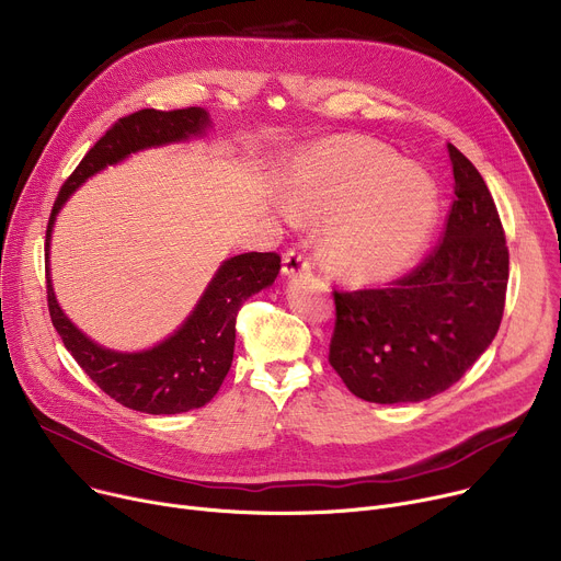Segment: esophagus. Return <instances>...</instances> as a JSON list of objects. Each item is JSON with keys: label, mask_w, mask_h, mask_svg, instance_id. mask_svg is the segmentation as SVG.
I'll use <instances>...</instances> for the list:
<instances>
[{"label": "esophagus", "mask_w": 561, "mask_h": 561, "mask_svg": "<svg viewBox=\"0 0 561 561\" xmlns=\"http://www.w3.org/2000/svg\"><path fill=\"white\" fill-rule=\"evenodd\" d=\"M309 268H311V261H309V256H307L302 250L290 248V250L284 252V266H282L284 275L293 277V275L305 273V271H309Z\"/></svg>", "instance_id": "1"}]
</instances>
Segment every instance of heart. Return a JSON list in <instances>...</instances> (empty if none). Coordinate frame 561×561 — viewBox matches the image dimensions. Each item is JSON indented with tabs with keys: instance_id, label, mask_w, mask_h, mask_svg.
<instances>
[{
	"instance_id": "b5f03b06",
	"label": "heart",
	"mask_w": 561,
	"mask_h": 561,
	"mask_svg": "<svg viewBox=\"0 0 561 561\" xmlns=\"http://www.w3.org/2000/svg\"><path fill=\"white\" fill-rule=\"evenodd\" d=\"M295 218L324 222V266L352 284H379L410 266L437 218V186L381 141L335 137L295 167L288 192Z\"/></svg>"
}]
</instances>
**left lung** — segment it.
<instances>
[{
    "instance_id": "8db88e82",
    "label": "left lung",
    "mask_w": 561,
    "mask_h": 561,
    "mask_svg": "<svg viewBox=\"0 0 561 561\" xmlns=\"http://www.w3.org/2000/svg\"><path fill=\"white\" fill-rule=\"evenodd\" d=\"M456 201L444 237L388 288L333 290L329 363L371 403L424 401L451 388L503 320L510 252L478 169L449 144Z\"/></svg>"
}]
</instances>
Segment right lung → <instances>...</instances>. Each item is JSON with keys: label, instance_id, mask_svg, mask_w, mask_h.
Here are the masks:
<instances>
[{"label": "right lung", "instance_id": "add662e5", "mask_svg": "<svg viewBox=\"0 0 561 561\" xmlns=\"http://www.w3.org/2000/svg\"><path fill=\"white\" fill-rule=\"evenodd\" d=\"M207 126L209 115L203 107H146L122 117L105 130V135L85 153L81 164L65 180L47 226V305L51 322L60 333L67 352L77 358L85 375L107 397L148 415L186 413V410L201 408L211 401L232 365L237 313L250 295L275 282L282 261L279 254L245 252L222 261V266L205 288L196 309L173 335L153 350L124 354L105 350L90 341L58 307L49 277L51 230L60 207L88 178L107 164L122 162L130 153L141 151V148L198 137Z\"/></svg>", "mask_w": 561, "mask_h": 561}]
</instances>
